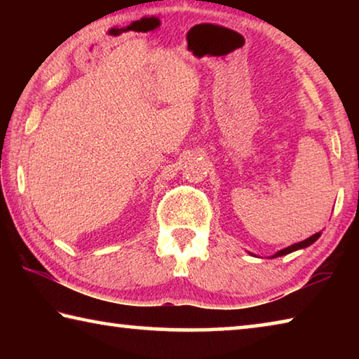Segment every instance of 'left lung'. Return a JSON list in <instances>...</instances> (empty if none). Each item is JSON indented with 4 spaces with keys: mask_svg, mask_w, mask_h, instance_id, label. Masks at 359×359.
Listing matches in <instances>:
<instances>
[{
    "mask_svg": "<svg viewBox=\"0 0 359 359\" xmlns=\"http://www.w3.org/2000/svg\"><path fill=\"white\" fill-rule=\"evenodd\" d=\"M320 236H321V233H315L313 236H311V238H307L306 241H301V242H297V244H293V245H290V247H287V248H282V250H278L277 253L272 255L271 258L283 257V255L293 253V252H296V250H301V248H306V247H309V245H312L313 242L320 238ZM250 255H253V253H250Z\"/></svg>",
    "mask_w": 359,
    "mask_h": 359,
    "instance_id": "obj_1",
    "label": "left lung"
}]
</instances>
